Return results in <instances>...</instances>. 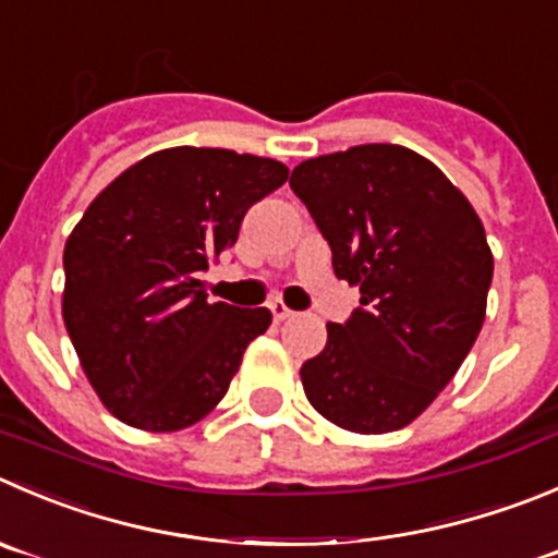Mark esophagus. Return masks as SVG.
<instances>
[{
	"label": "esophagus",
	"instance_id": "esophagus-1",
	"mask_svg": "<svg viewBox=\"0 0 558 558\" xmlns=\"http://www.w3.org/2000/svg\"><path fill=\"white\" fill-rule=\"evenodd\" d=\"M270 312H274L276 320H288V317H293V310H290L284 301H270Z\"/></svg>",
	"mask_w": 558,
	"mask_h": 558
}]
</instances>
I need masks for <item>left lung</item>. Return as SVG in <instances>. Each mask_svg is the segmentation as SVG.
Listing matches in <instances>:
<instances>
[{"mask_svg": "<svg viewBox=\"0 0 558 558\" xmlns=\"http://www.w3.org/2000/svg\"><path fill=\"white\" fill-rule=\"evenodd\" d=\"M290 189L331 246L333 274L362 293L301 367L306 400L350 433L405 427L480 337L493 279L485 227L441 169L400 145L310 158Z\"/></svg>", "mask_w": 558, "mask_h": 558, "instance_id": "obj_1", "label": "left lung"}]
</instances>
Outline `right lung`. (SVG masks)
<instances>
[{
	"label": "right lung",
	"instance_id": "right-lung-1",
	"mask_svg": "<svg viewBox=\"0 0 558 558\" xmlns=\"http://www.w3.org/2000/svg\"><path fill=\"white\" fill-rule=\"evenodd\" d=\"M288 174L274 158L169 147L125 169L84 210L62 257V317L84 375L120 422L174 433L227 395L270 312L210 304L199 274Z\"/></svg>",
	"mask_w": 558,
	"mask_h": 558
}]
</instances>
